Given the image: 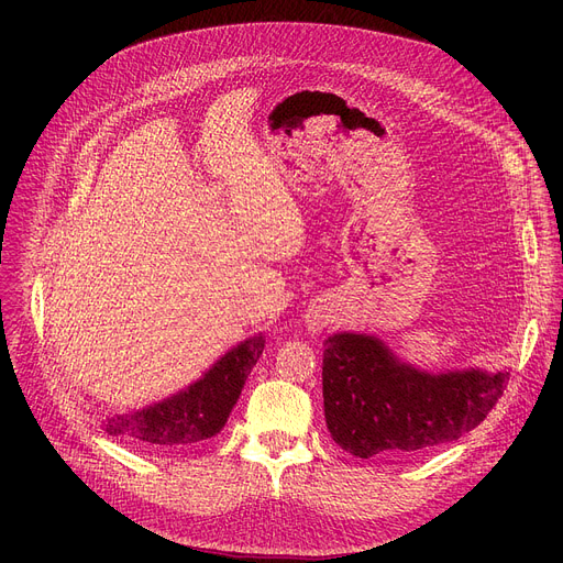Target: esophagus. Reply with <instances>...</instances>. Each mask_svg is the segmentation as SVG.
I'll use <instances>...</instances> for the list:
<instances>
[{"instance_id": "esophagus-1", "label": "esophagus", "mask_w": 563, "mask_h": 563, "mask_svg": "<svg viewBox=\"0 0 563 563\" xmlns=\"http://www.w3.org/2000/svg\"><path fill=\"white\" fill-rule=\"evenodd\" d=\"M331 321H333V319H331V312H329L327 306H312V308L308 310V314H306L308 331H312V333L321 331L323 327H329Z\"/></svg>"}]
</instances>
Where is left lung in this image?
Listing matches in <instances>:
<instances>
[{
	"instance_id": "8db88e82",
	"label": "left lung",
	"mask_w": 563,
	"mask_h": 563,
	"mask_svg": "<svg viewBox=\"0 0 563 563\" xmlns=\"http://www.w3.org/2000/svg\"><path fill=\"white\" fill-rule=\"evenodd\" d=\"M509 372H424L376 335L333 333L323 342V412L333 440L353 456L410 459L479 427Z\"/></svg>"
}]
</instances>
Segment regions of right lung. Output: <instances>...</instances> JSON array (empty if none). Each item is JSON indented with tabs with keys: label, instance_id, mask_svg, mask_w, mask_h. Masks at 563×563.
Listing matches in <instances>:
<instances>
[{
	"label": "right lung",
	"instance_id": "right-lung-1",
	"mask_svg": "<svg viewBox=\"0 0 563 563\" xmlns=\"http://www.w3.org/2000/svg\"><path fill=\"white\" fill-rule=\"evenodd\" d=\"M262 351L264 338L257 333L232 346L185 390L153 406L113 416L102 429L136 450L159 452L198 445L225 427Z\"/></svg>",
	"mask_w": 563,
	"mask_h": 563
}]
</instances>
